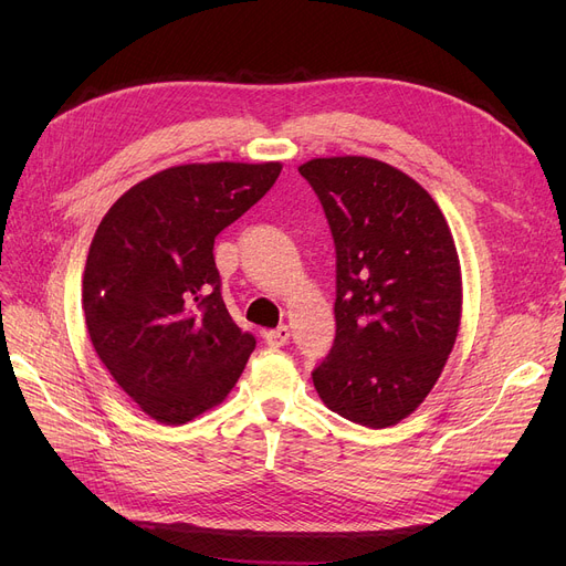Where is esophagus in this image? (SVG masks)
Returning a JSON list of instances; mask_svg holds the SVG:
<instances>
[{"label": "esophagus", "instance_id": "1", "mask_svg": "<svg viewBox=\"0 0 566 566\" xmlns=\"http://www.w3.org/2000/svg\"><path fill=\"white\" fill-rule=\"evenodd\" d=\"M289 335H291V331L286 328V325H280V328H275V331H268L263 337H265V344L271 348H282L289 342Z\"/></svg>", "mask_w": 566, "mask_h": 566}]
</instances>
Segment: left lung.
I'll return each mask as SVG.
<instances>
[{"mask_svg": "<svg viewBox=\"0 0 566 566\" xmlns=\"http://www.w3.org/2000/svg\"><path fill=\"white\" fill-rule=\"evenodd\" d=\"M337 252L335 344L314 371L321 401L369 429L399 424L433 390L461 323V263L433 197L365 156L298 167Z\"/></svg>", "mask_w": 566, "mask_h": 566, "instance_id": "left-lung-1", "label": "left lung"}]
</instances>
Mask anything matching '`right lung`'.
Here are the masks:
<instances>
[{
	"label": "right lung",
	"mask_w": 566,
	"mask_h": 566,
	"mask_svg": "<svg viewBox=\"0 0 566 566\" xmlns=\"http://www.w3.org/2000/svg\"><path fill=\"white\" fill-rule=\"evenodd\" d=\"M282 163H192L118 197L88 248L82 310L112 378L160 424H186L227 399L254 337L231 321L216 235L241 218Z\"/></svg>",
	"instance_id": "add662e5"
}]
</instances>
